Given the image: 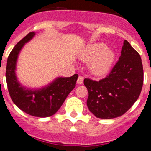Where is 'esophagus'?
I'll use <instances>...</instances> for the list:
<instances>
[{"label": "esophagus", "instance_id": "obj_1", "mask_svg": "<svg viewBox=\"0 0 151 151\" xmlns=\"http://www.w3.org/2000/svg\"><path fill=\"white\" fill-rule=\"evenodd\" d=\"M83 80H84L83 77H82V76H79L78 79H77V84H83Z\"/></svg>", "mask_w": 151, "mask_h": 151}]
</instances>
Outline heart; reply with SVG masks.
<instances>
[{
    "label": "heart",
    "mask_w": 151,
    "mask_h": 151,
    "mask_svg": "<svg viewBox=\"0 0 151 151\" xmlns=\"http://www.w3.org/2000/svg\"><path fill=\"white\" fill-rule=\"evenodd\" d=\"M115 53L107 48L103 43H96L86 47L80 58L85 62H89V70L92 74L99 77L109 73L115 60Z\"/></svg>",
    "instance_id": "1"
}]
</instances>
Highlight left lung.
<instances>
[{"label":"left lung","mask_w":151,"mask_h":151,"mask_svg":"<svg viewBox=\"0 0 151 151\" xmlns=\"http://www.w3.org/2000/svg\"><path fill=\"white\" fill-rule=\"evenodd\" d=\"M144 71L141 56L124 40L121 55L105 78L95 81L84 79L89 92L86 104L97 118L113 119L124 114L142 92Z\"/></svg>","instance_id":"1"}]
</instances>
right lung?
<instances>
[{
    "instance_id": "add662e5",
    "label": "right lung",
    "mask_w": 151,
    "mask_h": 151,
    "mask_svg": "<svg viewBox=\"0 0 151 151\" xmlns=\"http://www.w3.org/2000/svg\"><path fill=\"white\" fill-rule=\"evenodd\" d=\"M35 35L34 32L28 34L9 53L6 63V83L12 101L19 109L31 116L47 117L55 114L61 108L69 93L76 86L78 74L70 77H57L40 89H29L20 84L16 74L19 54L25 43Z\"/></svg>"
}]
</instances>
